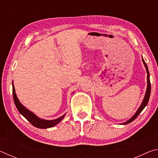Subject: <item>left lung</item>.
Instances as JSON below:
<instances>
[{
    "label": "left lung",
    "mask_w": 158,
    "mask_h": 158,
    "mask_svg": "<svg viewBox=\"0 0 158 158\" xmlns=\"http://www.w3.org/2000/svg\"><path fill=\"white\" fill-rule=\"evenodd\" d=\"M142 61H143V63L144 66H145L146 69V73H147V89H146V91L145 93V95H144V98H143V100L142 101V102H141V105L139 109H137V111H136V113L133 115V116L130 118L126 122H124L123 123H121V125H126L132 122L134 120H135L136 118H137L139 115L140 114V113L141 111H143V109L146 107V106L147 105V104L148 102V100H149V98H150V95H151V82H150V74H149V71H148V67H147L146 63H145V61H144L143 58L142 57Z\"/></svg>",
    "instance_id": "left-lung-1"
}]
</instances>
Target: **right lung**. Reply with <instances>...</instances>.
<instances>
[{
	"label": "right lung",
	"mask_w": 158,
	"mask_h": 158,
	"mask_svg": "<svg viewBox=\"0 0 158 158\" xmlns=\"http://www.w3.org/2000/svg\"><path fill=\"white\" fill-rule=\"evenodd\" d=\"M12 95H13V99H14V102L16 106L19 111V113L22 115V116L26 118L28 121L31 123L37 128H40V129H47V128L52 127L55 125H56L58 123L62 121L63 118L65 117V114H63L62 116L56 119L53 120H45L42 119L37 116L33 112L28 110L27 108H26L20 102L19 99L17 96V94L15 93V85L13 84L12 81Z\"/></svg>",
	"instance_id": "obj_1"
}]
</instances>
